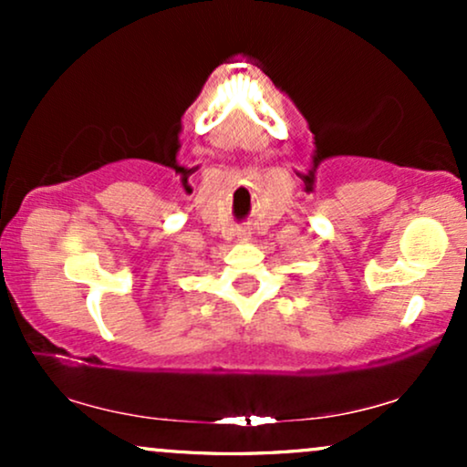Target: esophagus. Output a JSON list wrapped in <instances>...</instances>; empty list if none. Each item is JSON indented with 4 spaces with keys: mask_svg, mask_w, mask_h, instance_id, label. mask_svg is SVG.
<instances>
[{
    "mask_svg": "<svg viewBox=\"0 0 467 467\" xmlns=\"http://www.w3.org/2000/svg\"><path fill=\"white\" fill-rule=\"evenodd\" d=\"M248 234H250V233H248V230H245V228L239 230V237H248Z\"/></svg>",
    "mask_w": 467,
    "mask_h": 467,
    "instance_id": "34e87169",
    "label": "esophagus"
}]
</instances>
